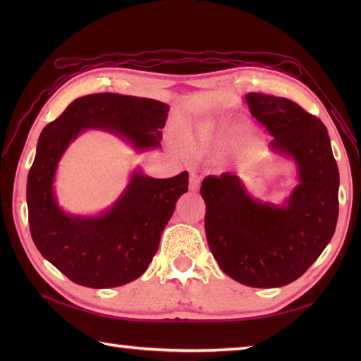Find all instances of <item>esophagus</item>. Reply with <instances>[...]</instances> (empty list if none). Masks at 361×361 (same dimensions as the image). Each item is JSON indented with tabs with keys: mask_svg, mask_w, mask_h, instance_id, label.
Segmentation results:
<instances>
[{
	"mask_svg": "<svg viewBox=\"0 0 361 361\" xmlns=\"http://www.w3.org/2000/svg\"><path fill=\"white\" fill-rule=\"evenodd\" d=\"M189 175V189L192 190V192H197L198 188H200V176L197 175L195 171H190Z\"/></svg>",
	"mask_w": 361,
	"mask_h": 361,
	"instance_id": "1",
	"label": "esophagus"
}]
</instances>
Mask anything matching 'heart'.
Returning a JSON list of instances; mask_svg holds the SVG:
<instances>
[{"label": "heart", "instance_id": "heart-1", "mask_svg": "<svg viewBox=\"0 0 361 361\" xmlns=\"http://www.w3.org/2000/svg\"><path fill=\"white\" fill-rule=\"evenodd\" d=\"M229 135V127L224 122L204 121L188 130L185 133V144L189 152L202 153L216 145L225 144Z\"/></svg>", "mask_w": 361, "mask_h": 361}]
</instances>
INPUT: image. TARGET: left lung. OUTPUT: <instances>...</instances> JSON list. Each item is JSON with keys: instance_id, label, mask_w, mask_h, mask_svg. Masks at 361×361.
Instances as JSON below:
<instances>
[{"instance_id": "left-lung-1", "label": "left lung", "mask_w": 361, "mask_h": 361, "mask_svg": "<svg viewBox=\"0 0 361 361\" xmlns=\"http://www.w3.org/2000/svg\"><path fill=\"white\" fill-rule=\"evenodd\" d=\"M245 101L273 136L270 149L295 161L299 183L278 206L255 200L234 173L206 176L200 189L204 231L229 278L274 288L301 278L331 242L340 173L327 128L317 116L286 97L248 93Z\"/></svg>"}]
</instances>
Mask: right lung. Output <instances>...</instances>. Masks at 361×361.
Returning <instances> with one entry per match:
<instances>
[{"instance_id":"1","label":"right lung","mask_w":361,"mask_h":361,"mask_svg":"<svg viewBox=\"0 0 361 361\" xmlns=\"http://www.w3.org/2000/svg\"><path fill=\"white\" fill-rule=\"evenodd\" d=\"M167 111L169 105L147 97L88 94L68 105L38 137L26 188L30 235L42 256L79 286L119 287L147 270L176 200L188 192L189 173L152 178L136 171L109 211L82 217L66 214L54 195L60 158L88 128L124 137L136 150L159 147Z\"/></svg>"}]
</instances>
